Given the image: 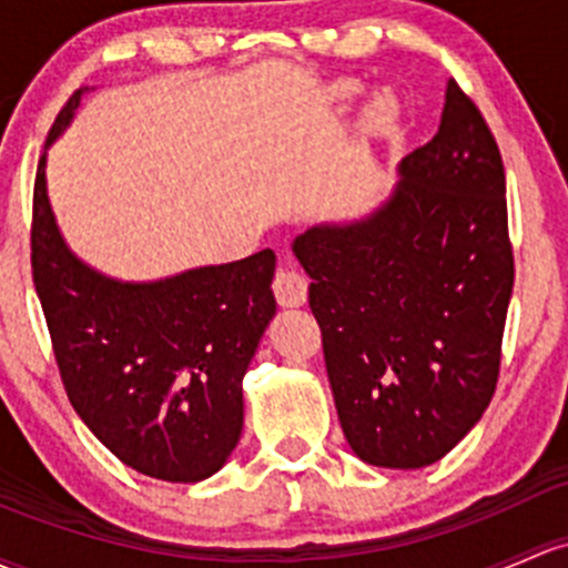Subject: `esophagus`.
<instances>
[{
  "label": "esophagus",
  "instance_id": "esophagus-1",
  "mask_svg": "<svg viewBox=\"0 0 568 568\" xmlns=\"http://www.w3.org/2000/svg\"><path fill=\"white\" fill-rule=\"evenodd\" d=\"M274 300H277L280 307H302L307 302V277L285 261L280 264L277 272H274Z\"/></svg>",
  "mask_w": 568,
  "mask_h": 568
}]
</instances>
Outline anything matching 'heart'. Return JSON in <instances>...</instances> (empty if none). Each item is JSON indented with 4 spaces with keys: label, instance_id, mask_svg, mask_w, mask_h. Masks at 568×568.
Masks as SVG:
<instances>
[{
    "label": "heart",
    "instance_id": "obj_1",
    "mask_svg": "<svg viewBox=\"0 0 568 568\" xmlns=\"http://www.w3.org/2000/svg\"><path fill=\"white\" fill-rule=\"evenodd\" d=\"M356 83L354 81H339L332 87V98L337 100H345L351 98V94L356 92ZM394 100L386 98V94H381V98H375L373 103L367 105V111H364V119H362V128L367 130V133H381V130H386L392 124L394 119Z\"/></svg>",
    "mask_w": 568,
    "mask_h": 568
}]
</instances>
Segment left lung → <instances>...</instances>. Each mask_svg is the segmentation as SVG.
Returning <instances> with one entry per match:
<instances>
[{"label": "left lung", "mask_w": 568, "mask_h": 568, "mask_svg": "<svg viewBox=\"0 0 568 568\" xmlns=\"http://www.w3.org/2000/svg\"><path fill=\"white\" fill-rule=\"evenodd\" d=\"M399 176L378 212L315 225L294 253L313 280L310 310L351 449L381 468H425L493 399L515 285L504 160L457 81L438 133Z\"/></svg>", "instance_id": "left-lung-1"}]
</instances>
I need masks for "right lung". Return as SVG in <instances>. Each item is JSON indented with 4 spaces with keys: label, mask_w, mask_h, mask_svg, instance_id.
I'll list each match as a JSON object with an SVG mask.
<instances>
[{
    "label": "right lung",
    "mask_w": 568,
    "mask_h": 568,
    "mask_svg": "<svg viewBox=\"0 0 568 568\" xmlns=\"http://www.w3.org/2000/svg\"><path fill=\"white\" fill-rule=\"evenodd\" d=\"M73 92L45 149L73 119ZM274 253L201 266L158 283H119L64 244L34 176L32 280L64 392L100 444L163 481L217 474L239 444L242 378L274 315Z\"/></svg>",
    "instance_id": "right-lung-1"
}]
</instances>
